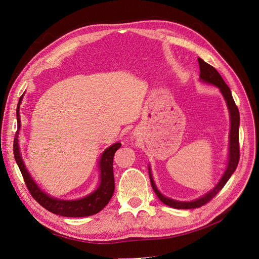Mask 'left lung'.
<instances>
[{"mask_svg": "<svg viewBox=\"0 0 259 259\" xmlns=\"http://www.w3.org/2000/svg\"><path fill=\"white\" fill-rule=\"evenodd\" d=\"M198 64H199V78L201 81H205L207 84L214 85L220 89L221 93L223 94V97L226 101L229 114H230V133H229V155H228V161H227V166L225 169V172L221 180L219 181L213 189H211L209 192L206 194L201 195L200 197L194 199V200H190V201H182V200H176L169 198L165 196L164 194H161L159 190L157 189L152 172H151V167L150 165H148V171H149V178H150L151 186L153 191L157 195L158 199L165 203V205L174 208V209H194V208H199L203 205H206L208 201H210L217 193H219L221 190L224 188V186L227 184L229 179L231 178V175L234 173V171L237 168L238 161H239V143H238V131H239V111L238 108L235 105V102L233 100L232 93H231L230 88L228 85L225 83V80L223 79L222 75L217 72L215 68L208 63H206L200 58H198Z\"/></svg>", "mask_w": 259, "mask_h": 259, "instance_id": "1", "label": "left lung"}]
</instances>
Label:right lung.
<instances>
[{"label": "right lung", "instance_id": "add662e5", "mask_svg": "<svg viewBox=\"0 0 259 259\" xmlns=\"http://www.w3.org/2000/svg\"><path fill=\"white\" fill-rule=\"evenodd\" d=\"M24 95V94H23ZM23 95L20 98L19 105L17 108V119H18V131L16 133L15 143H13V154L20 171L23 175L25 184L28 188L32 197L51 213L58 214L66 217H84L90 216L102 211L111 199L114 193V176H113V156L117 149L121 146L120 143H115L105 149L99 160V184L97 189L93 192L85 197L78 199H60L52 197L40 189L32 179L29 171L27 170L25 162L23 160L20 145H19V134L21 129L20 119V105L23 100Z\"/></svg>", "mask_w": 259, "mask_h": 259}]
</instances>
